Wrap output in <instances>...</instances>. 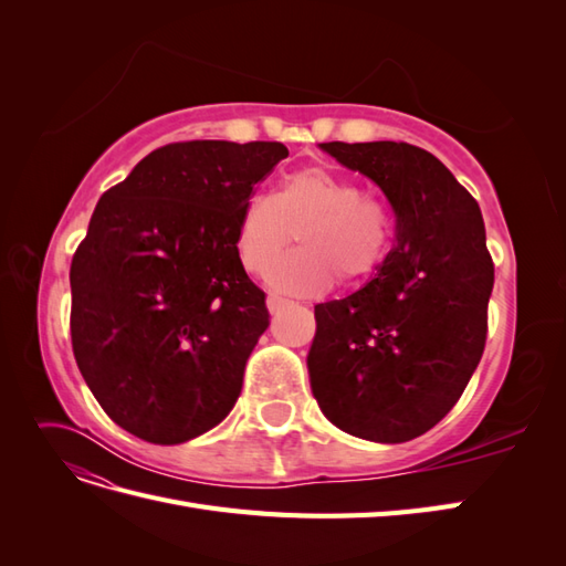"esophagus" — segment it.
I'll return each instance as SVG.
<instances>
[{
    "label": "esophagus",
    "instance_id": "obj_1",
    "mask_svg": "<svg viewBox=\"0 0 566 566\" xmlns=\"http://www.w3.org/2000/svg\"><path fill=\"white\" fill-rule=\"evenodd\" d=\"M293 302L290 300H285V297H279V295H269L266 297V306H269V312L271 314H279V312H283L285 306H290Z\"/></svg>",
    "mask_w": 566,
    "mask_h": 566
}]
</instances>
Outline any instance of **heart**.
<instances>
[{
  "label": "heart",
  "instance_id": "heart-1",
  "mask_svg": "<svg viewBox=\"0 0 566 566\" xmlns=\"http://www.w3.org/2000/svg\"><path fill=\"white\" fill-rule=\"evenodd\" d=\"M297 235L304 252L273 269L271 283L316 295L333 285V276L345 287L375 279L391 252L394 221L354 179L310 165L285 175L271 196L256 193L243 202L233 233L235 256L252 276H266Z\"/></svg>",
  "mask_w": 566,
  "mask_h": 566
}]
</instances>
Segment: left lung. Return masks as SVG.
Segmentation results:
<instances>
[{"instance_id": "left-lung-1", "label": "left lung", "mask_w": 566, "mask_h": 566, "mask_svg": "<svg viewBox=\"0 0 566 566\" xmlns=\"http://www.w3.org/2000/svg\"><path fill=\"white\" fill-rule=\"evenodd\" d=\"M321 148L382 188L397 245L361 290L316 304L312 391L339 430L410 441L458 403L484 354L493 290L484 219L465 186L418 146Z\"/></svg>"}]
</instances>
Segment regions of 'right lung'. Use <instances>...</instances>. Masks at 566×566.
<instances>
[{
	"mask_svg": "<svg viewBox=\"0 0 566 566\" xmlns=\"http://www.w3.org/2000/svg\"><path fill=\"white\" fill-rule=\"evenodd\" d=\"M283 158L279 142L167 144L101 196L71 264V339L84 382L129 434L169 447L231 413L269 328L235 219Z\"/></svg>",
	"mask_w": 566,
	"mask_h": 566,
	"instance_id": "add662e5",
	"label": "right lung"
}]
</instances>
